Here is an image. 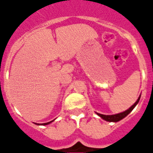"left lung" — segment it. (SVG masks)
<instances>
[{"label":"left lung","mask_w":153,"mask_h":153,"mask_svg":"<svg viewBox=\"0 0 153 153\" xmlns=\"http://www.w3.org/2000/svg\"><path fill=\"white\" fill-rule=\"evenodd\" d=\"M140 98H141V97H139V98H137V100L136 101L135 103H134V104L131 107V108H129L127 110L124 111V112H123V113H118V114H115V115H103V114H100V113H97V114H98L100 117H102V119L108 121V122H118V121L123 119L125 117H127V115L129 114L131 111L133 110V108L136 106V105H137V103H138V102H139Z\"/></svg>","instance_id":"1"}]
</instances>
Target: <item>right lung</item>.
I'll return each mask as SVG.
<instances>
[{"mask_svg":"<svg viewBox=\"0 0 153 153\" xmlns=\"http://www.w3.org/2000/svg\"><path fill=\"white\" fill-rule=\"evenodd\" d=\"M51 122H53V120H52V121H50V122H48V123H40V124H39V123H37V124H38V125H48V124H49V123H51Z\"/></svg>","mask_w":153,"mask_h":153,"instance_id":"add662e5","label":"right lung"}]
</instances>
